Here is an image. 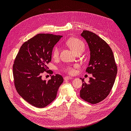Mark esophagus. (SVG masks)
Returning <instances> with one entry per match:
<instances>
[{
    "mask_svg": "<svg viewBox=\"0 0 131 131\" xmlns=\"http://www.w3.org/2000/svg\"><path fill=\"white\" fill-rule=\"evenodd\" d=\"M72 79V77H65L64 78V80H71V79Z\"/></svg>",
    "mask_w": 131,
    "mask_h": 131,
    "instance_id": "obj_1",
    "label": "esophagus"
}]
</instances>
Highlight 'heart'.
Segmentation results:
<instances>
[{"label":"heart","instance_id":"obj_1","mask_svg":"<svg viewBox=\"0 0 131 131\" xmlns=\"http://www.w3.org/2000/svg\"><path fill=\"white\" fill-rule=\"evenodd\" d=\"M67 45L72 49L75 53L78 51H83L85 49L84 43L80 39L77 38H71L67 41ZM59 54V48L58 46L54 47L52 52V56L53 58H57ZM79 67L78 65L67 66L63 68V71L69 75H73L76 72V69Z\"/></svg>","mask_w":131,"mask_h":131}]
</instances>
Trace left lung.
Masks as SVG:
<instances>
[{
    "label": "left lung",
    "mask_w": 131,
    "mask_h": 131,
    "mask_svg": "<svg viewBox=\"0 0 131 131\" xmlns=\"http://www.w3.org/2000/svg\"><path fill=\"white\" fill-rule=\"evenodd\" d=\"M81 35L88 43L90 50V61L86 72L92 74L93 77L90 78L88 83L82 79L80 96L87 102L96 104L110 93L117 67L112 50L103 39L89 30H83Z\"/></svg>",
    "instance_id": "1"
}]
</instances>
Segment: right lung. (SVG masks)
Segmentation results:
<instances>
[{"mask_svg": "<svg viewBox=\"0 0 131 131\" xmlns=\"http://www.w3.org/2000/svg\"><path fill=\"white\" fill-rule=\"evenodd\" d=\"M62 36L38 34L25 42L20 47L13 64L14 85L18 93L28 103L39 108L50 104L56 97L63 82L61 75H52L43 80L41 74L51 73L47 64L51 61L54 46Z\"/></svg>", "mask_w": 131, "mask_h": 131, "instance_id": "1", "label": "right lung"}]
</instances>
